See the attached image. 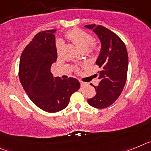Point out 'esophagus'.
Returning <instances> with one entry per match:
<instances>
[{
    "mask_svg": "<svg viewBox=\"0 0 151 151\" xmlns=\"http://www.w3.org/2000/svg\"><path fill=\"white\" fill-rule=\"evenodd\" d=\"M80 84H81V87H85V86H86L88 85L86 82H84L82 81H80Z\"/></svg>",
    "mask_w": 151,
    "mask_h": 151,
    "instance_id": "1",
    "label": "esophagus"
}]
</instances>
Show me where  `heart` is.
<instances>
[{"label":"heart","instance_id":"b5f03b06","mask_svg":"<svg viewBox=\"0 0 151 151\" xmlns=\"http://www.w3.org/2000/svg\"><path fill=\"white\" fill-rule=\"evenodd\" d=\"M66 36L71 40L75 45L78 47V48L84 51L87 50L89 47L93 43V37L90 34L87 33L85 31H82L78 29H74L69 30L66 34ZM63 41L61 40H58L56 44L57 53H60L62 49Z\"/></svg>","mask_w":151,"mask_h":151}]
</instances>
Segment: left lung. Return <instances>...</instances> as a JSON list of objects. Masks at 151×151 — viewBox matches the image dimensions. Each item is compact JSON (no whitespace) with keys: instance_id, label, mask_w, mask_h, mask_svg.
I'll list each match as a JSON object with an SVG mask.
<instances>
[{"instance_id":"obj_1","label":"left lung","mask_w":151,"mask_h":151,"mask_svg":"<svg viewBox=\"0 0 151 151\" xmlns=\"http://www.w3.org/2000/svg\"><path fill=\"white\" fill-rule=\"evenodd\" d=\"M85 27L94 31L101 44L96 60L101 69L98 76L100 82L97 87L94 86L95 96L88 100V103L93 107L104 109L113 104L123 90L129 65L127 50L119 37L106 28L95 24Z\"/></svg>"}]
</instances>
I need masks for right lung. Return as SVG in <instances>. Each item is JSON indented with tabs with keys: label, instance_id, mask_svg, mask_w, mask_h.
I'll return each instance as SVG.
<instances>
[{
	"label": "right lung",
	"instance_id": "1",
	"mask_svg": "<svg viewBox=\"0 0 151 151\" xmlns=\"http://www.w3.org/2000/svg\"><path fill=\"white\" fill-rule=\"evenodd\" d=\"M55 29L38 33L24 49L19 61V77L24 90L36 106L56 113L68 106L70 96L79 89L76 78L62 80L50 73L57 60Z\"/></svg>",
	"mask_w": 151,
	"mask_h": 151
}]
</instances>
